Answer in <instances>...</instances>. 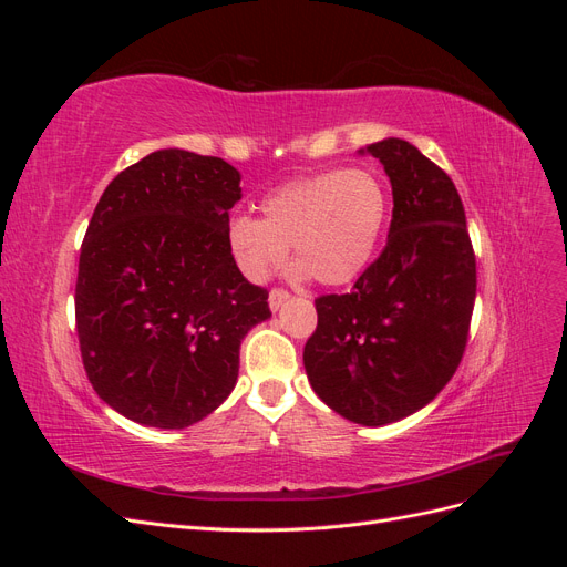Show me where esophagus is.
<instances>
[{
  "mask_svg": "<svg viewBox=\"0 0 567 567\" xmlns=\"http://www.w3.org/2000/svg\"><path fill=\"white\" fill-rule=\"evenodd\" d=\"M288 298H290L288 290H284V288H271V293H269V310H271V312H279L281 307L288 302Z\"/></svg>",
  "mask_w": 567,
  "mask_h": 567,
  "instance_id": "esophagus-1",
  "label": "esophagus"
}]
</instances>
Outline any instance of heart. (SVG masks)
<instances>
[{
	"instance_id": "b5f03b06",
	"label": "heart",
	"mask_w": 567,
	"mask_h": 567,
	"mask_svg": "<svg viewBox=\"0 0 567 567\" xmlns=\"http://www.w3.org/2000/svg\"><path fill=\"white\" fill-rule=\"evenodd\" d=\"M388 194L369 169H329L290 179L262 198V219L229 221V246L252 281H265L296 246L298 277L326 286L357 279L381 244Z\"/></svg>"
}]
</instances>
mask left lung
Returning <instances> with one entry per match:
<instances>
[{
  "label": "left lung",
  "mask_w": 567,
  "mask_h": 567,
  "mask_svg": "<svg viewBox=\"0 0 567 567\" xmlns=\"http://www.w3.org/2000/svg\"><path fill=\"white\" fill-rule=\"evenodd\" d=\"M359 153L390 177L388 244L350 293L315 300L302 362L321 402L379 427L416 414L454 375L475 302V255L444 169L394 136Z\"/></svg>",
  "instance_id": "obj_1"
}]
</instances>
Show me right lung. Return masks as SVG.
Masks as SVG:
<instances>
[{
  "instance_id": "right-lung-1",
  "label": "right lung",
  "mask_w": 567,
  "mask_h": 567,
  "mask_svg": "<svg viewBox=\"0 0 567 567\" xmlns=\"http://www.w3.org/2000/svg\"><path fill=\"white\" fill-rule=\"evenodd\" d=\"M238 200L234 165L161 148L96 203L75 286L80 352L99 398L134 423L182 431L213 414L236 385L241 340L271 317L231 255Z\"/></svg>"
}]
</instances>
